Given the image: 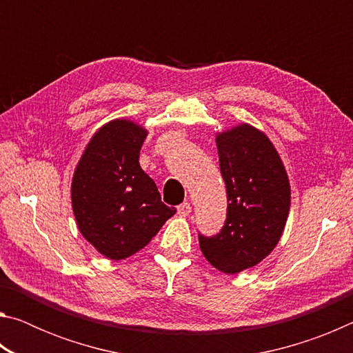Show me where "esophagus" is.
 <instances>
[{"label": "esophagus", "instance_id": "esophagus-1", "mask_svg": "<svg viewBox=\"0 0 353 353\" xmlns=\"http://www.w3.org/2000/svg\"><path fill=\"white\" fill-rule=\"evenodd\" d=\"M177 213H179V216L187 218L188 214L191 213V205H190V202H183V204L179 205V207H177Z\"/></svg>", "mask_w": 353, "mask_h": 353}]
</instances>
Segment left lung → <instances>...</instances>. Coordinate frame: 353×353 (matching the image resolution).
<instances>
[{"label":"left lung","instance_id":"1","mask_svg":"<svg viewBox=\"0 0 353 353\" xmlns=\"http://www.w3.org/2000/svg\"><path fill=\"white\" fill-rule=\"evenodd\" d=\"M216 146L227 216L219 234H199V246L216 270L238 274L266 259L282 236L290 181L270 139L249 124L218 134Z\"/></svg>","mask_w":353,"mask_h":353}]
</instances>
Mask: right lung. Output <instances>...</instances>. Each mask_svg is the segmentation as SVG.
<instances>
[{
    "instance_id": "right-lung-1",
    "label": "right lung",
    "mask_w": 353,
    "mask_h": 353,
    "mask_svg": "<svg viewBox=\"0 0 353 353\" xmlns=\"http://www.w3.org/2000/svg\"><path fill=\"white\" fill-rule=\"evenodd\" d=\"M146 135L128 119L104 124L87 145L71 182V204L82 236L110 260L139 252L176 213L163 204L140 166Z\"/></svg>"
}]
</instances>
